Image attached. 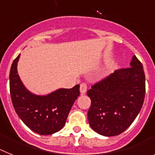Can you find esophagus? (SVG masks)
<instances>
[{
  "label": "esophagus",
  "mask_w": 155,
  "mask_h": 155,
  "mask_svg": "<svg viewBox=\"0 0 155 155\" xmlns=\"http://www.w3.org/2000/svg\"><path fill=\"white\" fill-rule=\"evenodd\" d=\"M87 85L86 83L83 82V83H81V84H80V91L81 94H84V93L87 91Z\"/></svg>",
  "instance_id": "1"
}]
</instances>
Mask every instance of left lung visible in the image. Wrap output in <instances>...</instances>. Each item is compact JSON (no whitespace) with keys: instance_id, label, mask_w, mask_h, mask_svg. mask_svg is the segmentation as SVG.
I'll use <instances>...</instances> for the list:
<instances>
[{"instance_id":"1","label":"left lung","mask_w":155,"mask_h":155,"mask_svg":"<svg viewBox=\"0 0 155 155\" xmlns=\"http://www.w3.org/2000/svg\"><path fill=\"white\" fill-rule=\"evenodd\" d=\"M145 74L135 55L130 67L116 70L91 86L87 112L90 127L102 136L119 135L132 124L145 98Z\"/></svg>"}]
</instances>
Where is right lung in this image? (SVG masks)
I'll return each mask as SVG.
<instances>
[{
	"mask_svg": "<svg viewBox=\"0 0 155 155\" xmlns=\"http://www.w3.org/2000/svg\"><path fill=\"white\" fill-rule=\"evenodd\" d=\"M20 54L14 60L9 75L10 94L14 109L30 130L40 135H50L64 127L75 100L80 94V85L70 89L61 88L46 96L30 93L18 74Z\"/></svg>",
	"mask_w": 155,
	"mask_h": 155,
	"instance_id": "obj_1",
	"label": "right lung"
}]
</instances>
